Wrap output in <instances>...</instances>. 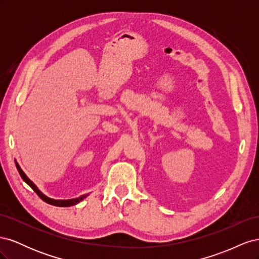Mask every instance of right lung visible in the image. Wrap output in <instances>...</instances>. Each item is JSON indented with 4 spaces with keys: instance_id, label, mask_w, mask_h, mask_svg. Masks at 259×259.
Wrapping results in <instances>:
<instances>
[{
    "instance_id": "1",
    "label": "right lung",
    "mask_w": 259,
    "mask_h": 259,
    "mask_svg": "<svg viewBox=\"0 0 259 259\" xmlns=\"http://www.w3.org/2000/svg\"><path fill=\"white\" fill-rule=\"evenodd\" d=\"M16 166H17V169H18V171H19V174H20V176H21V178L25 180V182L32 188L33 189V191L38 195V197H40L44 202H46V203H49V204H52V205H55V206H71V205H74V204H76V203H79L84 197H81L80 199H71V200H54V199H51V198H48L46 197V195H44L40 190L37 189V188L35 187V185L31 182V180L26 176V174L23 173L22 171V169L20 168V166L18 165V164L16 163Z\"/></svg>"
}]
</instances>
